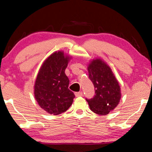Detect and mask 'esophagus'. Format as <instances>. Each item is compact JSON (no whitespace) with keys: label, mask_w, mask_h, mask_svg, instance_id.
Instances as JSON below:
<instances>
[{"label":"esophagus","mask_w":152,"mask_h":152,"mask_svg":"<svg viewBox=\"0 0 152 152\" xmlns=\"http://www.w3.org/2000/svg\"><path fill=\"white\" fill-rule=\"evenodd\" d=\"M75 95L76 97H80L83 95V93L82 92H76L75 93Z\"/></svg>","instance_id":"34e87169"}]
</instances>
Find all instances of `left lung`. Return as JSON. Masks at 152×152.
<instances>
[{
  "mask_svg": "<svg viewBox=\"0 0 152 152\" xmlns=\"http://www.w3.org/2000/svg\"><path fill=\"white\" fill-rule=\"evenodd\" d=\"M88 78L94 85L95 95L87 99L91 111L98 115H107L119 103L121 93L117 80L111 68L100 59H95L88 67Z\"/></svg>",
  "mask_w": 152,
  "mask_h": 152,
  "instance_id": "1",
  "label": "left lung"
}]
</instances>
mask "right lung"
<instances>
[{"mask_svg": "<svg viewBox=\"0 0 152 152\" xmlns=\"http://www.w3.org/2000/svg\"><path fill=\"white\" fill-rule=\"evenodd\" d=\"M69 57L63 52L51 55L41 66L34 85V96L39 105L50 114L59 115L72 105L75 95L68 89L65 74Z\"/></svg>", "mask_w": 152, "mask_h": 152, "instance_id": "obj_1", "label": "right lung"}]
</instances>
